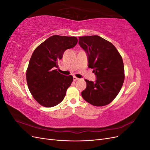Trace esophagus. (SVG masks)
Segmentation results:
<instances>
[{"label": "esophagus", "instance_id": "esophagus-1", "mask_svg": "<svg viewBox=\"0 0 150 150\" xmlns=\"http://www.w3.org/2000/svg\"><path fill=\"white\" fill-rule=\"evenodd\" d=\"M78 79H78V78H76V77H75V76L73 77V80H74V81H76L78 80Z\"/></svg>", "mask_w": 150, "mask_h": 150}]
</instances>
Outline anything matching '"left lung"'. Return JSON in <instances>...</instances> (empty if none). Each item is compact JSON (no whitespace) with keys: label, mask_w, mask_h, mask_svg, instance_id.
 Returning <instances> with one entry per match:
<instances>
[{"label":"left lung","mask_w":150,"mask_h":150,"mask_svg":"<svg viewBox=\"0 0 150 150\" xmlns=\"http://www.w3.org/2000/svg\"><path fill=\"white\" fill-rule=\"evenodd\" d=\"M79 44L87 53L88 67L96 76L95 82L85 80L82 97L93 106H106L114 100L123 84L122 57L114 45L98 35L79 37Z\"/></svg>","instance_id":"8db88e82"}]
</instances>
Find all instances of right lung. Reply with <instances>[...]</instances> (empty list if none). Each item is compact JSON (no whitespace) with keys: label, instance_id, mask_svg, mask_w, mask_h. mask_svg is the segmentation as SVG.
<instances>
[{"label":"right lung","instance_id":"obj_1","mask_svg":"<svg viewBox=\"0 0 150 150\" xmlns=\"http://www.w3.org/2000/svg\"><path fill=\"white\" fill-rule=\"evenodd\" d=\"M76 37L54 35L47 39L34 50L26 71L28 88L40 105L51 108L64 99L73 78L57 71L58 62L66 50L78 43Z\"/></svg>","mask_w":150,"mask_h":150}]
</instances>
